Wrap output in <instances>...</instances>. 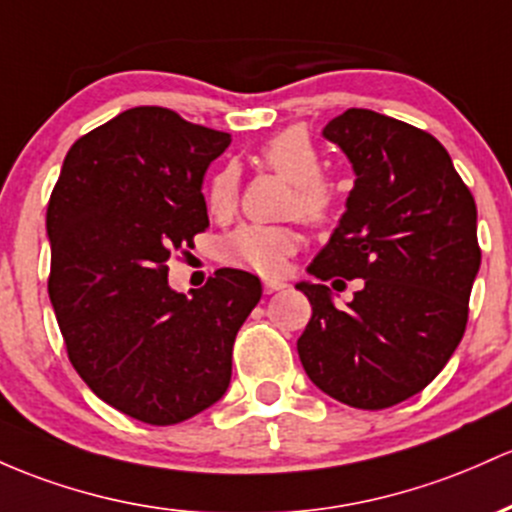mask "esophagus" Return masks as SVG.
Masks as SVG:
<instances>
[{"label":"esophagus","mask_w":512,"mask_h":512,"mask_svg":"<svg viewBox=\"0 0 512 512\" xmlns=\"http://www.w3.org/2000/svg\"><path fill=\"white\" fill-rule=\"evenodd\" d=\"M262 286H265V294H274V291H282V289H286V282H282V279H272V277H267L265 282H262Z\"/></svg>","instance_id":"esophagus-1"}]
</instances>
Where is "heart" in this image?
Masks as SVG:
<instances>
[{
	"instance_id": "b5f03b06",
	"label": "heart",
	"mask_w": 512,
	"mask_h": 512,
	"mask_svg": "<svg viewBox=\"0 0 512 512\" xmlns=\"http://www.w3.org/2000/svg\"><path fill=\"white\" fill-rule=\"evenodd\" d=\"M262 162L291 182L289 213L306 223L320 226L330 221L338 206V192L323 177V162L303 128H286L269 138L260 150ZM240 174L233 165L221 167L206 187V206L216 218H226L238 204ZM301 238L289 226H257L245 223L223 238L221 255L228 265L252 269L260 274H277L286 267V260L299 250Z\"/></svg>"
}]
</instances>
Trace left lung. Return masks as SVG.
I'll list each match as a JSON object with an SVG mask.
<instances>
[{
	"mask_svg": "<svg viewBox=\"0 0 512 512\" xmlns=\"http://www.w3.org/2000/svg\"><path fill=\"white\" fill-rule=\"evenodd\" d=\"M323 136L357 179L308 272L364 284L342 308L325 284H296L313 308L296 347L320 391L381 411L423 391L462 342L481 265L476 204L440 140L411 123L347 109Z\"/></svg>",
	"mask_w": 512,
	"mask_h": 512,
	"instance_id": "1",
	"label": "left lung"
}]
</instances>
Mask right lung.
I'll return each instance as SVG.
<instances>
[{
	"mask_svg": "<svg viewBox=\"0 0 512 512\" xmlns=\"http://www.w3.org/2000/svg\"><path fill=\"white\" fill-rule=\"evenodd\" d=\"M230 136L136 106L67 150L48 201V294L67 357L101 401L174 425L223 396L233 342L262 296L255 274L216 269L192 296L167 260L209 228L206 167Z\"/></svg>",
	"mask_w": 512,
	"mask_h": 512,
	"instance_id": "add662e5",
	"label": "right lung"
}]
</instances>
